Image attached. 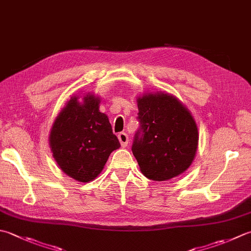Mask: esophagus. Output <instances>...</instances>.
I'll return each mask as SVG.
<instances>
[{"instance_id": "obj_1", "label": "esophagus", "mask_w": 251, "mask_h": 251, "mask_svg": "<svg viewBox=\"0 0 251 251\" xmlns=\"http://www.w3.org/2000/svg\"><path fill=\"white\" fill-rule=\"evenodd\" d=\"M117 137H119V140L121 142L122 148H126L127 145H128V141H129L128 135H127L126 132H120L119 136H117Z\"/></svg>"}]
</instances>
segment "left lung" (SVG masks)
Returning <instances> with one entry per match:
<instances>
[{"instance_id":"left-lung-1","label":"left lung","mask_w":251,"mask_h":251,"mask_svg":"<svg viewBox=\"0 0 251 251\" xmlns=\"http://www.w3.org/2000/svg\"><path fill=\"white\" fill-rule=\"evenodd\" d=\"M141 129L132 153L147 178L164 181L183 174L197 153L196 121L183 102L168 92H147L137 98Z\"/></svg>"}]
</instances>
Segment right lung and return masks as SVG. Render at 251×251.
Listing matches in <instances>:
<instances>
[{"label":"right lung","instance_id":"1","mask_svg":"<svg viewBox=\"0 0 251 251\" xmlns=\"http://www.w3.org/2000/svg\"><path fill=\"white\" fill-rule=\"evenodd\" d=\"M100 102L91 92L73 96L55 117L49 135L58 168L80 183L98 177L111 152L121 147L109 117L99 110Z\"/></svg>","mask_w":251,"mask_h":251}]
</instances>
